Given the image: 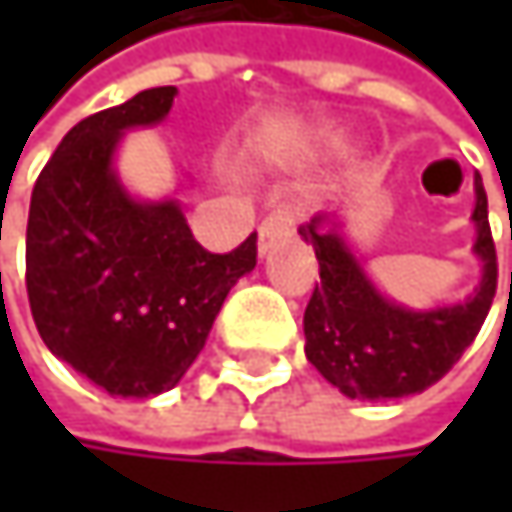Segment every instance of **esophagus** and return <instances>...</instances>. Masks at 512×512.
<instances>
[{
	"label": "esophagus",
	"instance_id": "34e87169",
	"mask_svg": "<svg viewBox=\"0 0 512 512\" xmlns=\"http://www.w3.org/2000/svg\"><path fill=\"white\" fill-rule=\"evenodd\" d=\"M293 234V213L290 210H275V213H269L263 222H260V228H257V249H260V255H266V249L272 246V240H278V237H290Z\"/></svg>",
	"mask_w": 512,
	"mask_h": 512
}]
</instances>
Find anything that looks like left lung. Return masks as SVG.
Instances as JSON below:
<instances>
[{
	"mask_svg": "<svg viewBox=\"0 0 512 512\" xmlns=\"http://www.w3.org/2000/svg\"><path fill=\"white\" fill-rule=\"evenodd\" d=\"M471 222L477 231L471 252L483 263L480 284L465 302L427 311L397 305L376 290L344 240L338 216L317 213L299 228L320 263V284L302 320L305 356L326 382L350 400H394L421 394L460 361L492 308L498 284L480 174L474 177Z\"/></svg>",
	"mask_w": 512,
	"mask_h": 512,
	"instance_id": "obj_1",
	"label": "left lung"
}]
</instances>
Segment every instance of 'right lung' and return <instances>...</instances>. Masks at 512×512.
Instances as JSON below:
<instances>
[{
	"label": "right lung",
	"instance_id": "right-lung-1",
	"mask_svg": "<svg viewBox=\"0 0 512 512\" xmlns=\"http://www.w3.org/2000/svg\"><path fill=\"white\" fill-rule=\"evenodd\" d=\"M177 88L79 121L44 165L29 207L26 290L50 353L115 397L174 388L207 344L228 290L257 263V234L207 252L177 201H139L115 171L127 130L159 124Z\"/></svg>",
	"mask_w": 512,
	"mask_h": 512
}]
</instances>
